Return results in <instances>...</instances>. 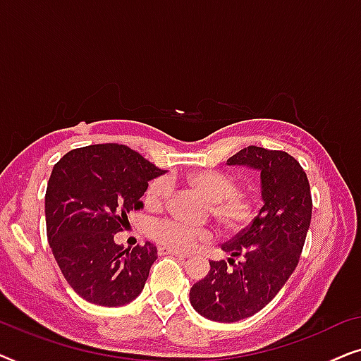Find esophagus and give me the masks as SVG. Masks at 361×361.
Instances as JSON below:
<instances>
[{
  "label": "esophagus",
  "instance_id": "34e87169",
  "mask_svg": "<svg viewBox=\"0 0 361 361\" xmlns=\"http://www.w3.org/2000/svg\"><path fill=\"white\" fill-rule=\"evenodd\" d=\"M157 251H159V255H171V256H176V258H179V259H185L187 258V255L180 253V251L166 248V246H161V248L157 250Z\"/></svg>",
  "mask_w": 361,
  "mask_h": 361
}]
</instances>
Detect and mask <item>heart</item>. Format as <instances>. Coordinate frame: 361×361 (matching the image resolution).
Segmentation results:
<instances>
[{
	"label": "heart",
	"instance_id": "1",
	"mask_svg": "<svg viewBox=\"0 0 361 361\" xmlns=\"http://www.w3.org/2000/svg\"><path fill=\"white\" fill-rule=\"evenodd\" d=\"M187 182L195 192L204 197L209 204L210 215L225 233H238L250 224L253 216L251 202L238 194V182L221 171L205 169L194 172L187 177ZM172 192V180L169 176H159L149 182L145 200L152 209H159L166 204ZM151 236L166 248L190 251L197 245L210 240V231L205 228H194L176 220H162L152 225Z\"/></svg>",
	"mask_w": 361,
	"mask_h": 361
}]
</instances>
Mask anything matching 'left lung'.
Segmentation results:
<instances>
[{"label": "left lung", "mask_w": 361, "mask_h": 361, "mask_svg": "<svg viewBox=\"0 0 361 361\" xmlns=\"http://www.w3.org/2000/svg\"><path fill=\"white\" fill-rule=\"evenodd\" d=\"M226 164L259 172L263 207L221 245L228 261H210L209 274L190 288V304L202 317L230 324L259 312L293 274L310 226L312 199L307 176L288 152L248 146Z\"/></svg>", "instance_id": "left-lung-1"}]
</instances>
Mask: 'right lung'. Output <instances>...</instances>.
<instances>
[{
    "mask_svg": "<svg viewBox=\"0 0 361 361\" xmlns=\"http://www.w3.org/2000/svg\"><path fill=\"white\" fill-rule=\"evenodd\" d=\"M164 171L123 145L67 152L54 166L46 192L47 240L71 288L88 302L120 307L145 288L157 248H126L115 235L140 209L147 182Z\"/></svg>",
    "mask_w": 361,
    "mask_h": 361,
    "instance_id": "1",
    "label": "right lung"
}]
</instances>
